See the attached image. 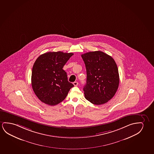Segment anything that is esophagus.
Segmentation results:
<instances>
[{"label": "esophagus", "instance_id": "obj_1", "mask_svg": "<svg viewBox=\"0 0 154 154\" xmlns=\"http://www.w3.org/2000/svg\"><path fill=\"white\" fill-rule=\"evenodd\" d=\"M73 85H74V86H77V85H78L79 83L78 82H73Z\"/></svg>", "mask_w": 154, "mask_h": 154}]
</instances>
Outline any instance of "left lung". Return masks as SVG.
Here are the masks:
<instances>
[{"label":"left lung","mask_w":154,"mask_h":154,"mask_svg":"<svg viewBox=\"0 0 154 154\" xmlns=\"http://www.w3.org/2000/svg\"><path fill=\"white\" fill-rule=\"evenodd\" d=\"M81 57L87 75L83 88L85 99L97 105L106 103L115 95L119 85V74L115 60L101 51L85 53Z\"/></svg>","instance_id":"1"}]
</instances>
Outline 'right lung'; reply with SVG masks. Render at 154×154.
<instances>
[{
    "mask_svg": "<svg viewBox=\"0 0 154 154\" xmlns=\"http://www.w3.org/2000/svg\"><path fill=\"white\" fill-rule=\"evenodd\" d=\"M72 53L48 52L39 56L32 68V89L40 100L55 106L64 100L74 85L63 69Z\"/></svg>",
    "mask_w": 154,
    "mask_h": 154,
    "instance_id": "right-lung-1",
    "label": "right lung"
}]
</instances>
